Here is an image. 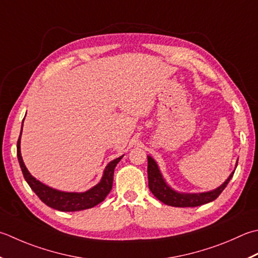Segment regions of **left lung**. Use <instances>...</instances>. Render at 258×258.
<instances>
[{
    "label": "left lung",
    "instance_id": "8db88e82",
    "mask_svg": "<svg viewBox=\"0 0 258 258\" xmlns=\"http://www.w3.org/2000/svg\"><path fill=\"white\" fill-rule=\"evenodd\" d=\"M237 163L235 165V170L237 168ZM230 173V175L227 178L225 182L211 191H207V192H199V194H185V192H179L166 183L162 173L159 169L158 163L152 156L148 155V176H149V188L151 192L156 197L161 203H163L168 206L172 207H197L205 204L211 203L215 199L219 197V195L223 192V190L226 188L227 184L233 178L234 172Z\"/></svg>",
    "mask_w": 258,
    "mask_h": 258
}]
</instances>
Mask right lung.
<instances>
[{
    "instance_id": "1",
    "label": "right lung",
    "mask_w": 258,
    "mask_h": 258,
    "mask_svg": "<svg viewBox=\"0 0 258 258\" xmlns=\"http://www.w3.org/2000/svg\"><path fill=\"white\" fill-rule=\"evenodd\" d=\"M23 127V122H22ZM21 133H20L17 149H18V160L20 166H21L22 173L25 181H27L30 188L33 190V192L37 195L40 200L47 205L50 208H53L59 211H79L93 208V207L97 206L98 204L104 201V199L107 197L109 191L112 190L113 186V176H114V170L115 166L123 158L124 154L119 158L115 159L106 165L104 169L103 176L100 179L99 182L94 185L93 188H90L87 191L84 192H67V191H60L57 189H53L51 186L45 185L44 183L40 182L34 176L29 172V170L25 166L22 155H21Z\"/></svg>"
}]
</instances>
